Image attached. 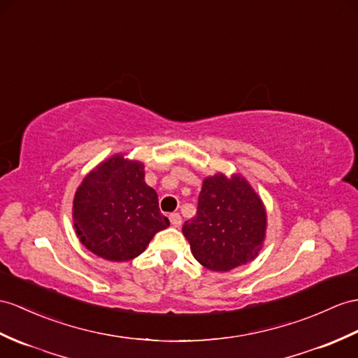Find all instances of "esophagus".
Masks as SVG:
<instances>
[{"mask_svg": "<svg viewBox=\"0 0 358 358\" xmlns=\"http://www.w3.org/2000/svg\"><path fill=\"white\" fill-rule=\"evenodd\" d=\"M170 223L174 226V228H180V224H182V217H180V214L179 213H173V214H170Z\"/></svg>", "mask_w": 358, "mask_h": 358, "instance_id": "obj_1", "label": "esophagus"}]
</instances>
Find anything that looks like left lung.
<instances>
[{"mask_svg": "<svg viewBox=\"0 0 358 358\" xmlns=\"http://www.w3.org/2000/svg\"><path fill=\"white\" fill-rule=\"evenodd\" d=\"M182 232L200 264L228 272L258 255L266 235V209L246 179L219 173L203 180L197 213Z\"/></svg>", "mask_w": 358, "mask_h": 358, "instance_id": "obj_1", "label": "left lung"}]
</instances>
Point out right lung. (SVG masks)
Masks as SVG:
<instances>
[{
	"mask_svg": "<svg viewBox=\"0 0 358 358\" xmlns=\"http://www.w3.org/2000/svg\"><path fill=\"white\" fill-rule=\"evenodd\" d=\"M76 232L95 255L129 261L143 254L156 232L167 228L158 194L144 182V165L121 155L100 164L77 188Z\"/></svg>",
	"mask_w": 358,
	"mask_h": 358,
	"instance_id": "add662e5",
	"label": "right lung"
}]
</instances>
